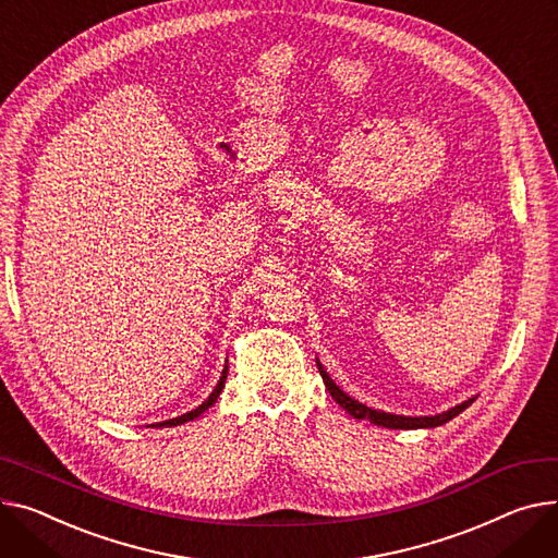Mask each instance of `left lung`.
Here are the masks:
<instances>
[{
    "instance_id": "left-lung-1",
    "label": "left lung",
    "mask_w": 558,
    "mask_h": 558,
    "mask_svg": "<svg viewBox=\"0 0 558 558\" xmlns=\"http://www.w3.org/2000/svg\"><path fill=\"white\" fill-rule=\"evenodd\" d=\"M318 363V361H316ZM318 373L325 381V388L329 390L331 399L337 401L341 408H345V411L354 417V420H369L375 426H384V428H435V426H441L451 422L453 417H458L464 408H469L473 403V399H466L462 401L460 405L451 408V411L447 413H439V415H430V417H403V415H390V413H384V411H373V408H367L365 403H359L356 399H352L350 395H345L337 384H333L329 379V375L323 369V365L318 363Z\"/></svg>"
}]
</instances>
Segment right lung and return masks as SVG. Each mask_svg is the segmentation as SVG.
I'll return each instance as SVG.
<instances>
[{"label": "right lung", "mask_w": 558, "mask_h": 558, "mask_svg": "<svg viewBox=\"0 0 558 558\" xmlns=\"http://www.w3.org/2000/svg\"><path fill=\"white\" fill-rule=\"evenodd\" d=\"M227 375H229V365L225 367V373H221V377H219V381H217V386H215V390L208 395V399L202 403V405H197L195 411H191V413H185V415H181V417H174V420H168V422H159L157 426L161 428V426H179V424H185V422H191V420H195V417H199L202 413H206L208 408L217 401V397H219V392H221V388H225V381H227Z\"/></svg>", "instance_id": "1"}]
</instances>
